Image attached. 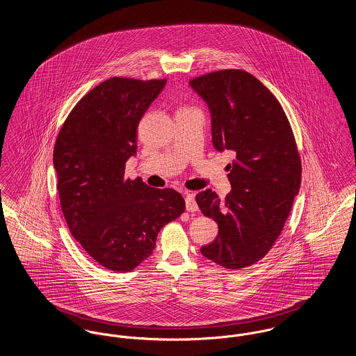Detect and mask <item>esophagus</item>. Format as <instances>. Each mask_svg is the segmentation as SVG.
Returning <instances> with one entry per match:
<instances>
[{
	"instance_id": "esophagus-1",
	"label": "esophagus",
	"mask_w": 356,
	"mask_h": 356,
	"mask_svg": "<svg viewBox=\"0 0 356 356\" xmlns=\"http://www.w3.org/2000/svg\"><path fill=\"white\" fill-rule=\"evenodd\" d=\"M186 208L188 212H196V211H199V207H197V203H196V200H195V193H186Z\"/></svg>"
}]
</instances>
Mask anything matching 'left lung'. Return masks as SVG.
Listing matches in <instances>:
<instances>
[{"label":"left lung","mask_w":356,"mask_h":356,"mask_svg":"<svg viewBox=\"0 0 356 356\" xmlns=\"http://www.w3.org/2000/svg\"><path fill=\"white\" fill-rule=\"evenodd\" d=\"M211 113L213 148L235 154L228 164L231 192L196 195L204 216L218 222V237L202 247L225 268H244L271 250L299 193L302 164L287 116L251 73L227 69L189 81Z\"/></svg>","instance_id":"8db88e82"}]
</instances>
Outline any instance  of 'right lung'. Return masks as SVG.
<instances>
[{"mask_svg": "<svg viewBox=\"0 0 356 356\" xmlns=\"http://www.w3.org/2000/svg\"><path fill=\"white\" fill-rule=\"evenodd\" d=\"M167 80L113 77L69 113L53 151L57 191L70 234L102 267L129 272L154 250L160 229L186 209L175 189L124 180L136 129Z\"/></svg>", "mask_w": 356, "mask_h": 356, "instance_id": "add662e5", "label": "right lung"}]
</instances>
